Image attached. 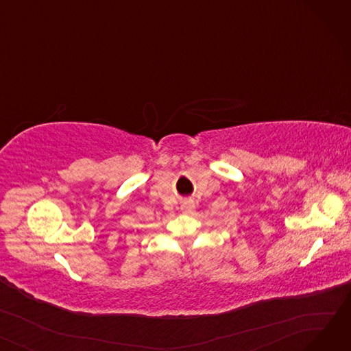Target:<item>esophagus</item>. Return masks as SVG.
<instances>
[{"instance_id":"esophagus-1","label":"esophagus","mask_w":351,"mask_h":351,"mask_svg":"<svg viewBox=\"0 0 351 351\" xmlns=\"http://www.w3.org/2000/svg\"><path fill=\"white\" fill-rule=\"evenodd\" d=\"M193 208H195V206H193L192 202H186V204H183V205H182V210H185V212L192 210Z\"/></svg>"}]
</instances>
